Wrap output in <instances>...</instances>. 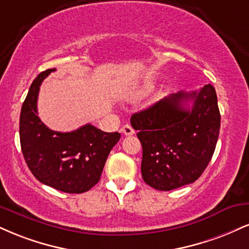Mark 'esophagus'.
<instances>
[{"label": "esophagus", "instance_id": "1", "mask_svg": "<svg viewBox=\"0 0 249 249\" xmlns=\"http://www.w3.org/2000/svg\"><path fill=\"white\" fill-rule=\"evenodd\" d=\"M122 132L125 134V136H133L134 134V130L132 128V126H130V125H124V126L122 127Z\"/></svg>", "mask_w": 249, "mask_h": 249}]
</instances>
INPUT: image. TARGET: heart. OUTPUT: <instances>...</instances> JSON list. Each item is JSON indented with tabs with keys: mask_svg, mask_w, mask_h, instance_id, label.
I'll return each mask as SVG.
<instances>
[{
	"mask_svg": "<svg viewBox=\"0 0 249 249\" xmlns=\"http://www.w3.org/2000/svg\"><path fill=\"white\" fill-rule=\"evenodd\" d=\"M145 90H147V89H145Z\"/></svg>",
	"mask_w": 249,
	"mask_h": 249,
	"instance_id": "heart-1",
	"label": "heart"
}]
</instances>
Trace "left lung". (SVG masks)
I'll use <instances>...</instances> for the list:
<instances>
[{
	"label": "left lung",
	"instance_id": "8db88e82",
	"mask_svg": "<svg viewBox=\"0 0 249 249\" xmlns=\"http://www.w3.org/2000/svg\"><path fill=\"white\" fill-rule=\"evenodd\" d=\"M131 125L142 146L146 183L161 191L194 183L210 162L219 136L220 112L213 86L169 95L134 113Z\"/></svg>",
	"mask_w": 249,
	"mask_h": 249
}]
</instances>
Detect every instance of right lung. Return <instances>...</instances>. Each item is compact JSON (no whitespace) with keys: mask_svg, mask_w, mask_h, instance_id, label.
<instances>
[{"mask_svg":"<svg viewBox=\"0 0 249 249\" xmlns=\"http://www.w3.org/2000/svg\"><path fill=\"white\" fill-rule=\"evenodd\" d=\"M53 70L41 71L30 86L19 117L20 147L34 176L67 194H82L100 181L118 132H103L86 124L71 132L50 130L39 119L37 100L41 82Z\"/></svg>","mask_w":249,"mask_h":249,"instance_id":"obj_1","label":"right lung"}]
</instances>
